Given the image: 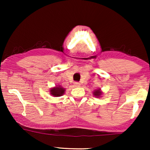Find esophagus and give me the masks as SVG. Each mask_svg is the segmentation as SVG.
<instances>
[{
	"instance_id": "1",
	"label": "esophagus",
	"mask_w": 150,
	"mask_h": 150,
	"mask_svg": "<svg viewBox=\"0 0 150 150\" xmlns=\"http://www.w3.org/2000/svg\"><path fill=\"white\" fill-rule=\"evenodd\" d=\"M74 85H75V87H80V84L78 82H75V83H74Z\"/></svg>"
}]
</instances>
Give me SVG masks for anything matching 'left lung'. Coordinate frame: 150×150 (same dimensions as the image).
Masks as SVG:
<instances>
[{
    "label": "left lung",
    "instance_id": "8db88e82",
    "mask_svg": "<svg viewBox=\"0 0 150 150\" xmlns=\"http://www.w3.org/2000/svg\"><path fill=\"white\" fill-rule=\"evenodd\" d=\"M94 95L95 96V97H99L100 95H101V92L100 91V89H97V90L94 91Z\"/></svg>",
    "mask_w": 150,
    "mask_h": 150
}]
</instances>
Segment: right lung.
<instances>
[{
    "label": "right lung",
    "instance_id": "1",
    "mask_svg": "<svg viewBox=\"0 0 150 150\" xmlns=\"http://www.w3.org/2000/svg\"><path fill=\"white\" fill-rule=\"evenodd\" d=\"M50 92H51V94L54 97H60V96L63 95L64 94L65 89L63 87H61V86H58V87L51 89Z\"/></svg>",
    "mask_w": 150,
    "mask_h": 150
}]
</instances>
